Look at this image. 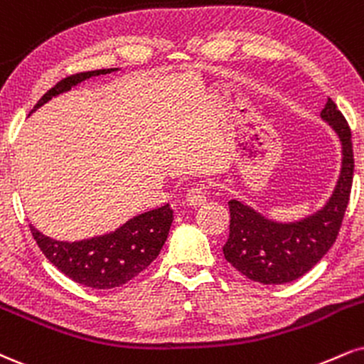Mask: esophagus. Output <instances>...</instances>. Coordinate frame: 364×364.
Listing matches in <instances>:
<instances>
[{
  "label": "esophagus",
  "mask_w": 364,
  "mask_h": 364,
  "mask_svg": "<svg viewBox=\"0 0 364 364\" xmlns=\"http://www.w3.org/2000/svg\"><path fill=\"white\" fill-rule=\"evenodd\" d=\"M208 198V190L207 186H193L188 190L186 201L190 207H201L203 203H207Z\"/></svg>",
  "instance_id": "obj_1"
}]
</instances>
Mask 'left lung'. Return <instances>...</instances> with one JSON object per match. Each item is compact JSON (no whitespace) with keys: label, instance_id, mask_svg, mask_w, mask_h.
<instances>
[{"label":"left lung","instance_id":"1","mask_svg":"<svg viewBox=\"0 0 364 364\" xmlns=\"http://www.w3.org/2000/svg\"><path fill=\"white\" fill-rule=\"evenodd\" d=\"M321 117L343 144V166L332 196L314 215L282 224L262 217L237 200L229 201L230 234L225 259L244 277L262 284H283L304 277L336 242L353 186L351 129L329 98Z\"/></svg>","mask_w":364,"mask_h":364}]
</instances>
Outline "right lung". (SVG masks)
<instances>
[{"mask_svg": "<svg viewBox=\"0 0 364 364\" xmlns=\"http://www.w3.org/2000/svg\"><path fill=\"white\" fill-rule=\"evenodd\" d=\"M112 71L117 69H98V71L77 73L64 77L38 100L32 112L87 77ZM171 222H173V210L169 208V205H164L130 218L115 232L77 240V242H63L47 237L32 224H30V232L43 256L57 269L63 271L65 277L96 290H110L129 283L159 256L168 239Z\"/></svg>", "mask_w": 364, "mask_h": 364, "instance_id": "right-lung-1", "label": "right lung"}]
</instances>
